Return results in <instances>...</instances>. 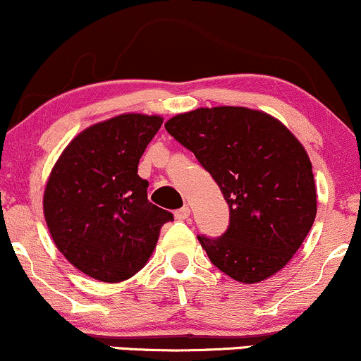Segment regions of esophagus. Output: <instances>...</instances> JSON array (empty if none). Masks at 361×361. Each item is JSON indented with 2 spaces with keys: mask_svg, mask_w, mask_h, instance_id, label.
<instances>
[{
  "mask_svg": "<svg viewBox=\"0 0 361 361\" xmlns=\"http://www.w3.org/2000/svg\"><path fill=\"white\" fill-rule=\"evenodd\" d=\"M189 216H190V209H189L188 206L180 207V209L176 211V219H177V221H185V219H188Z\"/></svg>",
  "mask_w": 361,
  "mask_h": 361,
  "instance_id": "obj_1",
  "label": "esophagus"
}]
</instances>
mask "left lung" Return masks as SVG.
Listing matches in <instances>:
<instances>
[{
	"label": "left lung",
	"mask_w": 361,
	"mask_h": 361,
	"mask_svg": "<svg viewBox=\"0 0 361 361\" xmlns=\"http://www.w3.org/2000/svg\"><path fill=\"white\" fill-rule=\"evenodd\" d=\"M165 130L213 176L230 206L219 238L197 236L221 272L241 283L272 277L306 240L317 211L302 143L269 113L216 106L180 113Z\"/></svg>",
	"instance_id": "8db88e82"
}]
</instances>
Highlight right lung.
I'll use <instances>...</instances> for the list:
<instances>
[{
  "label": "right lung",
  "mask_w": 361,
  "mask_h": 361,
  "mask_svg": "<svg viewBox=\"0 0 361 361\" xmlns=\"http://www.w3.org/2000/svg\"><path fill=\"white\" fill-rule=\"evenodd\" d=\"M157 114L125 113L82 130L63 148L44 190L55 247L101 282L133 277L173 216L147 199L138 162L162 126Z\"/></svg>",
  "instance_id": "add662e5"
}]
</instances>
